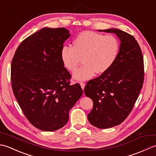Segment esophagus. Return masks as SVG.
I'll return each mask as SVG.
<instances>
[{"label":"esophagus","instance_id":"1","mask_svg":"<svg viewBox=\"0 0 156 156\" xmlns=\"http://www.w3.org/2000/svg\"><path fill=\"white\" fill-rule=\"evenodd\" d=\"M80 86H81V87H82V88L84 90V87H85V84L84 83V82H80Z\"/></svg>","mask_w":156,"mask_h":156}]
</instances>
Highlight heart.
Listing matches in <instances>:
<instances>
[{
    "instance_id": "heart-1",
    "label": "heart",
    "mask_w": 156,
    "mask_h": 156,
    "mask_svg": "<svg viewBox=\"0 0 156 156\" xmlns=\"http://www.w3.org/2000/svg\"><path fill=\"white\" fill-rule=\"evenodd\" d=\"M73 47L64 46L61 51L63 64L69 72H74L81 59L83 66L76 70L73 78L85 80L97 74H104L117 59L120 44L113 35H104L94 31H82L74 39Z\"/></svg>"
}]
</instances>
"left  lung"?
I'll list each match as a JSON object with an SVG mask.
<instances>
[{
    "instance_id": "obj_1",
    "label": "left lung",
    "mask_w": 156,
    "mask_h": 156,
    "mask_svg": "<svg viewBox=\"0 0 156 156\" xmlns=\"http://www.w3.org/2000/svg\"><path fill=\"white\" fill-rule=\"evenodd\" d=\"M115 34L120 50L112 67L89 80L84 94L93 101L88 115L90 123L99 129L121 124L128 117L138 98L144 80V58L133 36L117 29L98 30Z\"/></svg>"
}]
</instances>
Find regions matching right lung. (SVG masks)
<instances>
[{
  "instance_id": "right-lung-1",
  "label": "right lung",
  "mask_w": 156,
  "mask_h": 156,
  "mask_svg": "<svg viewBox=\"0 0 156 156\" xmlns=\"http://www.w3.org/2000/svg\"><path fill=\"white\" fill-rule=\"evenodd\" d=\"M69 33L64 27L43 28L20 44L12 59L13 93L25 117L42 131L64 127L83 94L80 84L70 85L61 59Z\"/></svg>"
}]
</instances>
